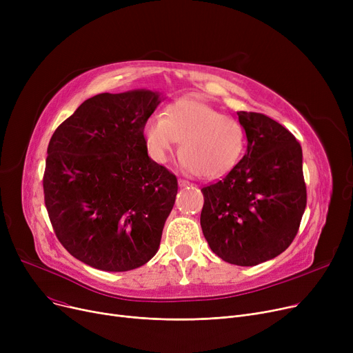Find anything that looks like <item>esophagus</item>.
Listing matches in <instances>:
<instances>
[{
  "label": "esophagus",
  "instance_id": "34e87169",
  "mask_svg": "<svg viewBox=\"0 0 353 353\" xmlns=\"http://www.w3.org/2000/svg\"><path fill=\"white\" fill-rule=\"evenodd\" d=\"M189 186H193V184H192L190 181L179 179V188H189Z\"/></svg>",
  "mask_w": 353,
  "mask_h": 353
}]
</instances>
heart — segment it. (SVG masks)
Here are the masks:
<instances>
[{
    "label": "heart",
    "instance_id": "b5f03b06",
    "mask_svg": "<svg viewBox=\"0 0 353 353\" xmlns=\"http://www.w3.org/2000/svg\"><path fill=\"white\" fill-rule=\"evenodd\" d=\"M147 152L164 163L181 143L180 165L205 179L228 174L245 150V130L236 119L199 99H181L144 124Z\"/></svg>",
    "mask_w": 353,
    "mask_h": 353
}]
</instances>
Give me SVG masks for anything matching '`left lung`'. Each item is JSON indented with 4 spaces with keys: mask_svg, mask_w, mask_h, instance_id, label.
Wrapping results in <instances>:
<instances>
[{
    "mask_svg": "<svg viewBox=\"0 0 353 353\" xmlns=\"http://www.w3.org/2000/svg\"><path fill=\"white\" fill-rule=\"evenodd\" d=\"M248 148L214 184L203 188V234L213 253L237 266H254L285 252L306 208L302 147L282 124L237 111Z\"/></svg>",
    "mask_w": 353,
    "mask_h": 353,
    "instance_id": "1",
    "label": "left lung"
}]
</instances>
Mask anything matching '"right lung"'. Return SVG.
Instances as JSON below:
<instances>
[{
	"label": "right lung",
	"mask_w": 353,
	"mask_h": 353,
	"mask_svg": "<svg viewBox=\"0 0 353 353\" xmlns=\"http://www.w3.org/2000/svg\"><path fill=\"white\" fill-rule=\"evenodd\" d=\"M161 100L145 88L97 94L48 143L43 186L51 225L91 268L133 270L159 250L177 179L148 157L143 128Z\"/></svg>",
	"instance_id": "obj_1"
}]
</instances>
